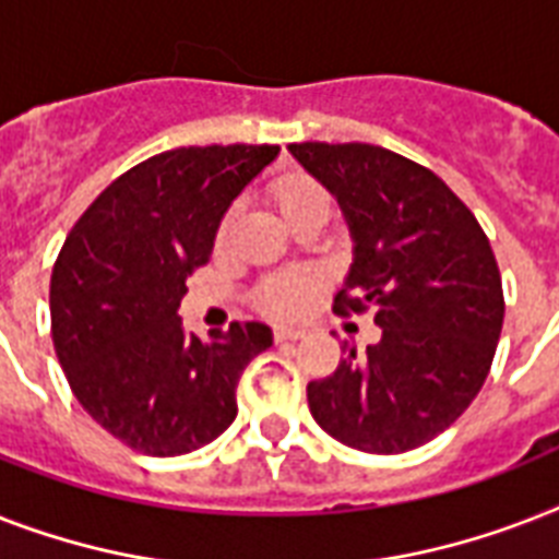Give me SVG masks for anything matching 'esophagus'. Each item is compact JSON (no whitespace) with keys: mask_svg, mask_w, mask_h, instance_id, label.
<instances>
[{"mask_svg":"<svg viewBox=\"0 0 559 559\" xmlns=\"http://www.w3.org/2000/svg\"><path fill=\"white\" fill-rule=\"evenodd\" d=\"M272 340L296 342V340H301V331H296V328H284V324H281V328H275V331H272Z\"/></svg>","mask_w":559,"mask_h":559,"instance_id":"34e87169","label":"esophagus"}]
</instances>
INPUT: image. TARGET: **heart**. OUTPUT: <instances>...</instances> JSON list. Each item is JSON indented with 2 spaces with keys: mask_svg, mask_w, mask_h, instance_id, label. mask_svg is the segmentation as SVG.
<instances>
[{
  "mask_svg": "<svg viewBox=\"0 0 559 559\" xmlns=\"http://www.w3.org/2000/svg\"><path fill=\"white\" fill-rule=\"evenodd\" d=\"M272 200L281 209V214L293 223L296 217L307 214V211L328 209L331 211V193L328 188L313 179L310 174H287L272 186ZM231 231V214L223 217L217 231V240H226ZM319 275L313 270H284L258 284L254 289V301L266 316L275 319H287V316H298L310 305V298L319 293Z\"/></svg>",
  "mask_w": 559,
  "mask_h": 559,
  "instance_id": "obj_1",
  "label": "heart"
}]
</instances>
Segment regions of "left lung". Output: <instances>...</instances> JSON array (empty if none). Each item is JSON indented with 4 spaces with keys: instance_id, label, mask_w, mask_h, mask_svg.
<instances>
[{
    "instance_id": "left-lung-1",
    "label": "left lung",
    "mask_w": 559,
    "mask_h": 559,
    "mask_svg": "<svg viewBox=\"0 0 559 559\" xmlns=\"http://www.w3.org/2000/svg\"><path fill=\"white\" fill-rule=\"evenodd\" d=\"M340 200L354 266L333 313L382 328L366 354L307 385L316 424L373 455L424 447L476 400L504 322L499 263L476 214L438 174L373 144H289Z\"/></svg>"
}]
</instances>
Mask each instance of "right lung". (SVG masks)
Returning a JSON list of instances; mask_svg holds the SVG:
<instances>
[{
    "mask_svg": "<svg viewBox=\"0 0 559 559\" xmlns=\"http://www.w3.org/2000/svg\"><path fill=\"white\" fill-rule=\"evenodd\" d=\"M278 144L177 147L109 182L51 270V340L74 397L130 450L170 459L237 417L243 368L272 345L261 322L186 333V278L205 266L226 209Z\"/></svg>",
    "mask_w": 559,
    "mask_h": 559,
    "instance_id": "obj_1",
    "label": "right lung"
}]
</instances>
